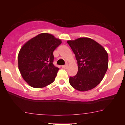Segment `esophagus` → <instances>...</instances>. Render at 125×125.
<instances>
[{"mask_svg":"<svg viewBox=\"0 0 125 125\" xmlns=\"http://www.w3.org/2000/svg\"><path fill=\"white\" fill-rule=\"evenodd\" d=\"M62 67L63 69H67V67H68V64H66V65H63Z\"/></svg>","mask_w":125,"mask_h":125,"instance_id":"esophagus-1","label":"esophagus"}]
</instances>
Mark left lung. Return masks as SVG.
I'll return each mask as SVG.
<instances>
[{
    "label": "left lung",
    "mask_w": 125,
    "mask_h": 125,
    "mask_svg": "<svg viewBox=\"0 0 125 125\" xmlns=\"http://www.w3.org/2000/svg\"><path fill=\"white\" fill-rule=\"evenodd\" d=\"M75 54L78 71L69 77L73 88L84 92L94 89L100 83L108 68V54L104 47L88 38L67 41Z\"/></svg>",
    "instance_id": "obj_1"
}]
</instances>
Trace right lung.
<instances>
[{"label":"right lung","instance_id":"1","mask_svg":"<svg viewBox=\"0 0 125 125\" xmlns=\"http://www.w3.org/2000/svg\"><path fill=\"white\" fill-rule=\"evenodd\" d=\"M61 43L59 39L43 33L21 47L18 54L19 69L31 86L42 88L53 82L59 69L53 63V53Z\"/></svg>","mask_w":125,"mask_h":125}]
</instances>
